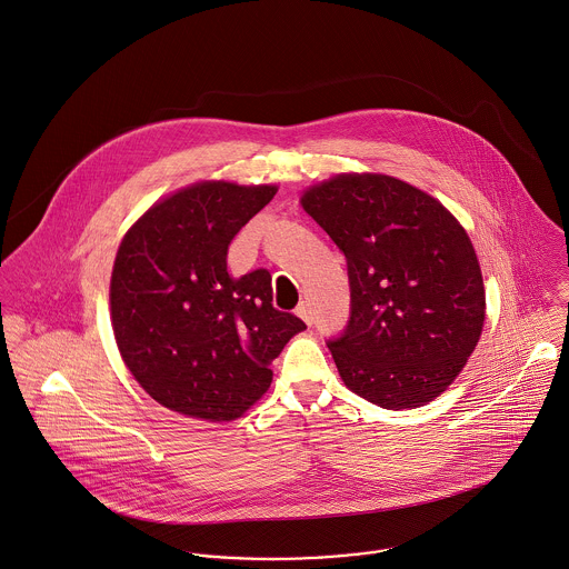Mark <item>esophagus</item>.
Instances as JSON below:
<instances>
[{"label":"esophagus","instance_id":"34e87169","mask_svg":"<svg viewBox=\"0 0 569 569\" xmlns=\"http://www.w3.org/2000/svg\"><path fill=\"white\" fill-rule=\"evenodd\" d=\"M296 315H298L305 323H309V326L312 323V315H310L309 305H305V302H302V305L298 307V310H296Z\"/></svg>","mask_w":569,"mask_h":569}]
</instances>
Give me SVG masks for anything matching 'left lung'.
<instances>
[{"mask_svg":"<svg viewBox=\"0 0 569 569\" xmlns=\"http://www.w3.org/2000/svg\"><path fill=\"white\" fill-rule=\"evenodd\" d=\"M300 204L348 260L352 315L330 341L343 385L391 409L439 398L485 326L482 271L461 221L387 173H337Z\"/></svg>","mask_w":569,"mask_h":569,"instance_id":"left-lung-1","label":"left lung"}]
</instances>
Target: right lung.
Here are the masks:
<instances>
[{"label": "right lung", "mask_w": 569, "mask_h": 569, "mask_svg": "<svg viewBox=\"0 0 569 569\" xmlns=\"http://www.w3.org/2000/svg\"><path fill=\"white\" fill-rule=\"evenodd\" d=\"M276 184L202 180L148 208L123 234L110 273V323L143 391L169 411L232 421L267 393L269 365L307 330L271 307V276L228 273L234 234Z\"/></svg>", "instance_id": "1"}]
</instances>
